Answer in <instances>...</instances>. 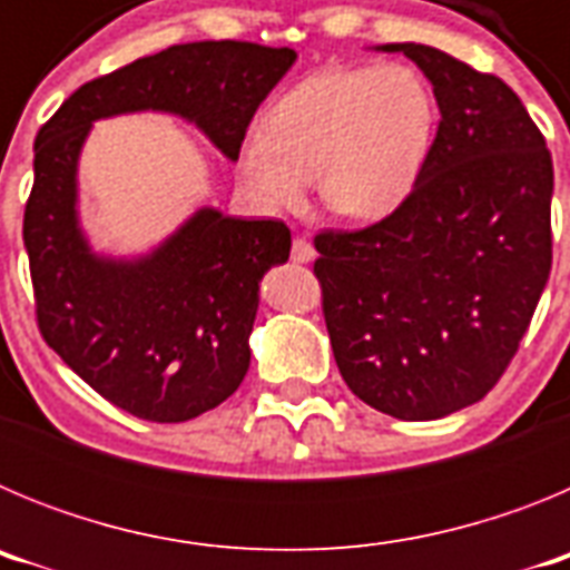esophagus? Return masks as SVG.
<instances>
[{"label":"esophagus","instance_id":"esophagus-1","mask_svg":"<svg viewBox=\"0 0 570 570\" xmlns=\"http://www.w3.org/2000/svg\"><path fill=\"white\" fill-rule=\"evenodd\" d=\"M291 259L296 265H308V262L316 259V250L308 239H294V248H291Z\"/></svg>","mask_w":570,"mask_h":570}]
</instances>
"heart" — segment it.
Listing matches in <instances>:
<instances>
[{
  "label": "heart",
  "instance_id": "obj_1",
  "mask_svg": "<svg viewBox=\"0 0 570 570\" xmlns=\"http://www.w3.org/2000/svg\"><path fill=\"white\" fill-rule=\"evenodd\" d=\"M436 105L407 65L331 68L302 79L242 142L239 168L268 208H296L316 176L322 205L347 223H382L420 188Z\"/></svg>",
  "mask_w": 570,
  "mask_h": 570
}]
</instances>
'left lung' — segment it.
I'll return each mask as SVG.
<instances>
[{
    "instance_id": "1",
    "label": "left lung",
    "mask_w": 570,
    "mask_h": 570,
    "mask_svg": "<svg viewBox=\"0 0 570 570\" xmlns=\"http://www.w3.org/2000/svg\"><path fill=\"white\" fill-rule=\"evenodd\" d=\"M440 128L420 188L365 230L314 239L322 311L347 387L396 420H442L497 385L551 274L553 165L502 79L416 42Z\"/></svg>"
}]
</instances>
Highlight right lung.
<instances>
[{
	"label": "right lung",
	"instance_id": "right-lung-1",
	"mask_svg": "<svg viewBox=\"0 0 570 570\" xmlns=\"http://www.w3.org/2000/svg\"><path fill=\"white\" fill-rule=\"evenodd\" d=\"M291 48L188 42L82 85L39 128L24 250L45 342L97 394L148 422H188L234 394L250 365L259 282L288 262L291 230L199 208L139 256L97 254L79 223V156L97 119L139 110L196 125L225 159Z\"/></svg>",
	"mask_w": 570,
	"mask_h": 570
}]
</instances>
